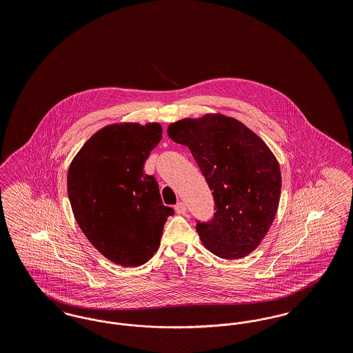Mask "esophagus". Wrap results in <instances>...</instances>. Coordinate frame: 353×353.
<instances>
[{"instance_id": "34e87169", "label": "esophagus", "mask_w": 353, "mask_h": 353, "mask_svg": "<svg viewBox=\"0 0 353 353\" xmlns=\"http://www.w3.org/2000/svg\"><path fill=\"white\" fill-rule=\"evenodd\" d=\"M174 210H176L177 214H185V212H186V205H185L184 202H177V203L174 205Z\"/></svg>"}]
</instances>
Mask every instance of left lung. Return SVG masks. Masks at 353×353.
Instances as JSON below:
<instances>
[{"mask_svg": "<svg viewBox=\"0 0 353 353\" xmlns=\"http://www.w3.org/2000/svg\"><path fill=\"white\" fill-rule=\"evenodd\" d=\"M168 136L189 148L213 190L216 213L196 225L203 246L225 259L249 255L279 205L282 177L272 152L245 124L222 114L174 121Z\"/></svg>", "mask_w": 353, "mask_h": 353, "instance_id": "8db88e82", "label": "left lung"}]
</instances>
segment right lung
I'll list each match as a JSON object with an SVG mask.
<instances>
[{
  "label": "right lung",
  "mask_w": 353,
  "mask_h": 353,
  "mask_svg": "<svg viewBox=\"0 0 353 353\" xmlns=\"http://www.w3.org/2000/svg\"><path fill=\"white\" fill-rule=\"evenodd\" d=\"M161 132L159 123L107 125L85 141L68 168V199L79 228L98 252L124 268L151 259L174 214L143 169Z\"/></svg>",
  "instance_id": "1"
}]
</instances>
